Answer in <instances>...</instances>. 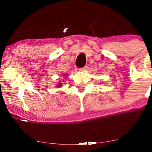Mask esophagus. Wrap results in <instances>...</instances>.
I'll return each mask as SVG.
<instances>
[{
	"label": "esophagus",
	"mask_w": 152,
	"mask_h": 152,
	"mask_svg": "<svg viewBox=\"0 0 152 152\" xmlns=\"http://www.w3.org/2000/svg\"><path fill=\"white\" fill-rule=\"evenodd\" d=\"M87 69V66H85L84 67H82V68H80L79 69V71H83V70H86Z\"/></svg>",
	"instance_id": "obj_1"
}]
</instances>
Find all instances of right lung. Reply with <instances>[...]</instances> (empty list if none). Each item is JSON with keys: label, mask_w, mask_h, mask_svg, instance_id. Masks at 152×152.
<instances>
[{"label": "right lung", "mask_w": 152, "mask_h": 152, "mask_svg": "<svg viewBox=\"0 0 152 152\" xmlns=\"http://www.w3.org/2000/svg\"><path fill=\"white\" fill-rule=\"evenodd\" d=\"M58 86H61V84H59V85H58Z\"/></svg>", "instance_id": "right-lung-1"}]
</instances>
